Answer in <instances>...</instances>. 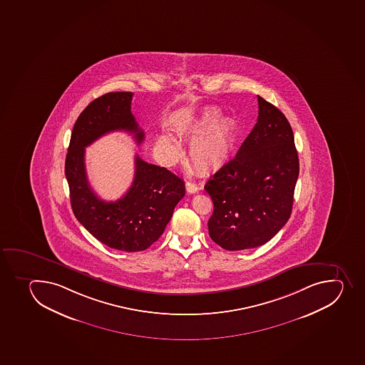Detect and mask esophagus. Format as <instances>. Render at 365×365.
<instances>
[{
	"instance_id": "1",
	"label": "esophagus",
	"mask_w": 365,
	"mask_h": 365,
	"mask_svg": "<svg viewBox=\"0 0 365 365\" xmlns=\"http://www.w3.org/2000/svg\"><path fill=\"white\" fill-rule=\"evenodd\" d=\"M185 189H187V192L194 194V192H197L201 189V187L198 184L194 183V182H187L185 183Z\"/></svg>"
}]
</instances>
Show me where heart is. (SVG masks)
Returning a JSON list of instances; mask_svg holds the SVG:
<instances>
[{
  "mask_svg": "<svg viewBox=\"0 0 365 365\" xmlns=\"http://www.w3.org/2000/svg\"><path fill=\"white\" fill-rule=\"evenodd\" d=\"M214 106L202 110L197 118L184 126V135L194 137L189 144V158L202 171L222 167L233 153L236 144V125L233 119L221 117ZM160 146L170 156L178 155V142L169 135H162Z\"/></svg>",
  "mask_w": 365,
  "mask_h": 365,
  "instance_id": "b5f03b06",
  "label": "heart"
}]
</instances>
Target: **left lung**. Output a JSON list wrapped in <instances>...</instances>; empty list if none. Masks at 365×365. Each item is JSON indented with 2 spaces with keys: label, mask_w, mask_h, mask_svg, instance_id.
<instances>
[{
  "label": "left lung",
  "mask_w": 365,
  "mask_h": 365,
  "mask_svg": "<svg viewBox=\"0 0 365 365\" xmlns=\"http://www.w3.org/2000/svg\"><path fill=\"white\" fill-rule=\"evenodd\" d=\"M257 101L253 130L205 185L214 203L209 235L227 250L262 246L291 216L299 176L294 135L279 108L260 96Z\"/></svg>",
  "instance_id": "1"
}]
</instances>
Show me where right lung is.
I'll list each match as a JSON object with an SVG mask.
<instances>
[{"mask_svg": "<svg viewBox=\"0 0 365 365\" xmlns=\"http://www.w3.org/2000/svg\"><path fill=\"white\" fill-rule=\"evenodd\" d=\"M132 96V92H110L87 105L74 124L65 174L78 221L110 248L133 253L160 239L185 194V187L167 168L135 156V178L122 198L103 201L92 190L85 169L86 146L118 130L133 133L137 144L144 139V132L131 113Z\"/></svg>", "mask_w": 365, "mask_h": 365, "instance_id": "obj_1", "label": "right lung"}]
</instances>
